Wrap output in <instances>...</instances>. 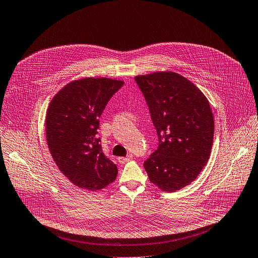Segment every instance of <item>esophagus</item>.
<instances>
[{
    "label": "esophagus",
    "mask_w": 258,
    "mask_h": 258,
    "mask_svg": "<svg viewBox=\"0 0 258 258\" xmlns=\"http://www.w3.org/2000/svg\"><path fill=\"white\" fill-rule=\"evenodd\" d=\"M133 159V154H128L126 157H118V161L120 164H125L126 161Z\"/></svg>",
    "instance_id": "34e87169"
}]
</instances>
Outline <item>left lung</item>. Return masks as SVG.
<instances>
[{
	"instance_id": "obj_1",
	"label": "left lung",
	"mask_w": 258,
	"mask_h": 258,
	"mask_svg": "<svg viewBox=\"0 0 258 258\" xmlns=\"http://www.w3.org/2000/svg\"><path fill=\"white\" fill-rule=\"evenodd\" d=\"M158 135V148L145 161L151 183L174 192L198 177L211 156L215 122L197 86L175 72L137 75Z\"/></svg>"
}]
</instances>
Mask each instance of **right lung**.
I'll return each instance as SVG.
<instances>
[{
    "label": "right lung",
    "instance_id": "1",
    "mask_svg": "<svg viewBox=\"0 0 258 258\" xmlns=\"http://www.w3.org/2000/svg\"><path fill=\"white\" fill-rule=\"evenodd\" d=\"M123 83L107 78L75 80L47 107V147L58 169L80 188L97 191L117 177L118 168L104 155L98 128L105 106Z\"/></svg>",
    "mask_w": 258,
    "mask_h": 258
}]
</instances>
